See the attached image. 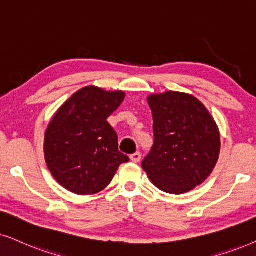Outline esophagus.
<instances>
[{
	"label": "esophagus",
	"mask_w": 256,
	"mask_h": 256,
	"mask_svg": "<svg viewBox=\"0 0 256 256\" xmlns=\"http://www.w3.org/2000/svg\"><path fill=\"white\" fill-rule=\"evenodd\" d=\"M140 158H142V154L139 152H136V153H134V154L130 156L131 162H140Z\"/></svg>",
	"instance_id": "1"
}]
</instances>
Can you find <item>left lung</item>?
<instances>
[{
	"label": "left lung",
	"instance_id": "8db88e82",
	"mask_svg": "<svg viewBox=\"0 0 256 256\" xmlns=\"http://www.w3.org/2000/svg\"><path fill=\"white\" fill-rule=\"evenodd\" d=\"M148 102L154 142L142 168L162 192H190L208 178L219 159L216 122L192 94L168 91L151 94Z\"/></svg>",
	"mask_w": 256,
	"mask_h": 256
}]
</instances>
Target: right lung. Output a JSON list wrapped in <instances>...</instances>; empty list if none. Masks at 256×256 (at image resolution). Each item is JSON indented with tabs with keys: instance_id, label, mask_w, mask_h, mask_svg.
<instances>
[{
	"instance_id": "1",
	"label": "right lung",
	"mask_w": 256,
	"mask_h": 256,
	"mask_svg": "<svg viewBox=\"0 0 256 256\" xmlns=\"http://www.w3.org/2000/svg\"><path fill=\"white\" fill-rule=\"evenodd\" d=\"M122 91L86 86L74 94L48 125L44 156L60 185L80 196L103 190L128 156L106 119L122 103Z\"/></svg>"
}]
</instances>
